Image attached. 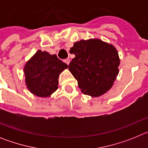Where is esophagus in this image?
<instances>
[{
  "label": "esophagus",
  "mask_w": 148,
  "mask_h": 148,
  "mask_svg": "<svg viewBox=\"0 0 148 148\" xmlns=\"http://www.w3.org/2000/svg\"><path fill=\"white\" fill-rule=\"evenodd\" d=\"M64 61V62L66 63V64L69 65V64H70V58H66V59H65Z\"/></svg>",
  "instance_id": "1"
}]
</instances>
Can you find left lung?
Segmentation results:
<instances>
[{"label":"left lung","instance_id":"1","mask_svg":"<svg viewBox=\"0 0 148 148\" xmlns=\"http://www.w3.org/2000/svg\"><path fill=\"white\" fill-rule=\"evenodd\" d=\"M70 52L75 57L69 70L82 92L92 97L108 92L119 74L120 60L116 48L99 39H90L75 42Z\"/></svg>","mask_w":148,"mask_h":148}]
</instances>
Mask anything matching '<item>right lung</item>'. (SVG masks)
<instances>
[{"label":"right lung","mask_w":148,"mask_h":148,"mask_svg":"<svg viewBox=\"0 0 148 148\" xmlns=\"http://www.w3.org/2000/svg\"><path fill=\"white\" fill-rule=\"evenodd\" d=\"M67 66L56 55L38 50L23 69L27 88L39 97H49L58 89L59 74Z\"/></svg>","instance_id":"1"}]
</instances>
